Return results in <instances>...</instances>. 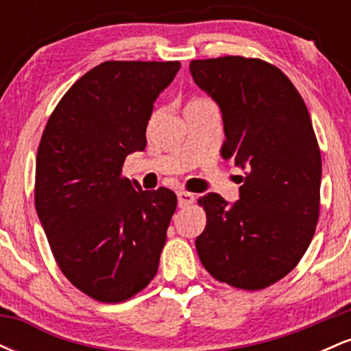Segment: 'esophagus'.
<instances>
[{"label":"esophagus","instance_id":"34e87169","mask_svg":"<svg viewBox=\"0 0 351 351\" xmlns=\"http://www.w3.org/2000/svg\"><path fill=\"white\" fill-rule=\"evenodd\" d=\"M195 196L188 191H178V206L180 208H188L189 204H193Z\"/></svg>","mask_w":351,"mask_h":351}]
</instances>
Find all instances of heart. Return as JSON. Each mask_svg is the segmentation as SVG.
<instances>
[{"label": "heart", "mask_w": 351, "mask_h": 351, "mask_svg": "<svg viewBox=\"0 0 351 351\" xmlns=\"http://www.w3.org/2000/svg\"><path fill=\"white\" fill-rule=\"evenodd\" d=\"M204 102H208V100H204V99H193L191 102L188 104V107H193V106H199V104H204Z\"/></svg>", "instance_id": "obj_1"}]
</instances>
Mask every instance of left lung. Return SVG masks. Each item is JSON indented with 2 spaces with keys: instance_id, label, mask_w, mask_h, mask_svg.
I'll return each mask as SVG.
<instances>
[{
  "instance_id": "obj_1",
  "label": "left lung",
  "mask_w": 351,
  "mask_h": 351,
  "mask_svg": "<svg viewBox=\"0 0 351 351\" xmlns=\"http://www.w3.org/2000/svg\"><path fill=\"white\" fill-rule=\"evenodd\" d=\"M189 72L221 108V153L245 170L236 203L199 199L206 228L196 251L215 279L265 289L299 264L315 232L322 156L312 120L287 75L261 59L191 60Z\"/></svg>"
}]
</instances>
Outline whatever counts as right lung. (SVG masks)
Listing matches in <instances>:
<instances>
[{"instance_id":"1","label":"right lung","mask_w":351,"mask_h":351,"mask_svg":"<svg viewBox=\"0 0 351 351\" xmlns=\"http://www.w3.org/2000/svg\"><path fill=\"white\" fill-rule=\"evenodd\" d=\"M178 71V60L99 64L64 94L44 128L36 211L60 271L99 302L130 299L158 271L176 195L143 191L122 167L147 147L153 104Z\"/></svg>"}]
</instances>
